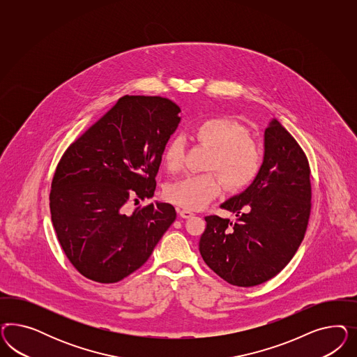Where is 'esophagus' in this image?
I'll list each match as a JSON object with an SVG mask.
<instances>
[{"instance_id": "esophagus-1", "label": "esophagus", "mask_w": 357, "mask_h": 357, "mask_svg": "<svg viewBox=\"0 0 357 357\" xmlns=\"http://www.w3.org/2000/svg\"><path fill=\"white\" fill-rule=\"evenodd\" d=\"M179 216L182 217V218H190V217L194 216V213L191 211H188V209H181L179 211Z\"/></svg>"}]
</instances>
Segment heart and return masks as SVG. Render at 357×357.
Returning a JSON list of instances; mask_svg holds the SVG:
<instances>
[{"label": "heart", "mask_w": 357, "mask_h": 357, "mask_svg": "<svg viewBox=\"0 0 357 357\" xmlns=\"http://www.w3.org/2000/svg\"><path fill=\"white\" fill-rule=\"evenodd\" d=\"M194 135L199 144L212 149L206 170L220 174L229 191L245 188L259 174V146L242 124L227 118H209L195 127ZM184 161L183 139L175 137L163 151V163L170 173H176L183 169ZM219 178L215 173L188 175L167 190V197L184 209H203L221 194L222 182Z\"/></svg>", "instance_id": "1"}]
</instances>
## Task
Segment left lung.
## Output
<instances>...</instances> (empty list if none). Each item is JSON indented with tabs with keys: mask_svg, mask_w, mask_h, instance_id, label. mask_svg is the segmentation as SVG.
I'll return each instance as SVG.
<instances>
[{
	"mask_svg": "<svg viewBox=\"0 0 357 357\" xmlns=\"http://www.w3.org/2000/svg\"><path fill=\"white\" fill-rule=\"evenodd\" d=\"M310 167L301 146L276 119L264 130L257 178L221 208L236 221L206 216L199 250L231 285L254 287L276 276L303 242L312 208Z\"/></svg>",
	"mask_w": 357,
	"mask_h": 357,
	"instance_id": "1",
	"label": "left lung"
}]
</instances>
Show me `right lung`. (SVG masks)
<instances>
[{
  "mask_svg": "<svg viewBox=\"0 0 357 357\" xmlns=\"http://www.w3.org/2000/svg\"><path fill=\"white\" fill-rule=\"evenodd\" d=\"M181 108L162 97L126 96L65 151L50 208L66 258L90 280L111 284L139 270L175 221L169 203L127 212L151 199Z\"/></svg>",
  "mask_w": 357,
  "mask_h": 357,
  "instance_id": "1",
  "label": "right lung"
}]
</instances>
